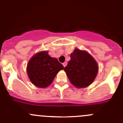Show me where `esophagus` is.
Returning a JSON list of instances; mask_svg holds the SVG:
<instances>
[{
  "label": "esophagus",
  "mask_w": 123,
  "mask_h": 123,
  "mask_svg": "<svg viewBox=\"0 0 123 123\" xmlns=\"http://www.w3.org/2000/svg\"><path fill=\"white\" fill-rule=\"evenodd\" d=\"M62 65H63V66H64V67H66V65H67V62H65L63 63Z\"/></svg>",
  "instance_id": "esophagus-1"
}]
</instances>
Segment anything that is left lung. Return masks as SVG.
I'll list each match as a JSON object with an SVG mask.
<instances>
[{"label":"left lung","mask_w":123,"mask_h":123,"mask_svg":"<svg viewBox=\"0 0 123 123\" xmlns=\"http://www.w3.org/2000/svg\"><path fill=\"white\" fill-rule=\"evenodd\" d=\"M71 60L64 68L69 81L78 88L89 86L95 80L98 65L87 52L75 49L70 55Z\"/></svg>","instance_id":"obj_1"}]
</instances>
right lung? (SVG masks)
Returning a JSON list of instances; mask_svg holds the SVG:
<instances>
[{
    "label": "right lung",
    "instance_id": "add662e5",
    "mask_svg": "<svg viewBox=\"0 0 123 123\" xmlns=\"http://www.w3.org/2000/svg\"><path fill=\"white\" fill-rule=\"evenodd\" d=\"M64 66L55 58H52L48 51H42L33 56L27 65V74L32 83L44 88L52 83L57 73Z\"/></svg>",
    "mask_w": 123,
    "mask_h": 123
}]
</instances>
